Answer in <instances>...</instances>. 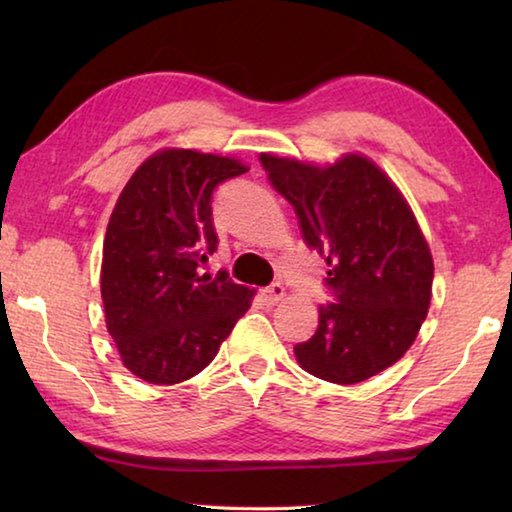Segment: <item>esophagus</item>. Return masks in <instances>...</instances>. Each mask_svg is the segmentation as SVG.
Segmentation results:
<instances>
[{
  "instance_id": "1",
  "label": "esophagus",
  "mask_w": 512,
  "mask_h": 512,
  "mask_svg": "<svg viewBox=\"0 0 512 512\" xmlns=\"http://www.w3.org/2000/svg\"><path fill=\"white\" fill-rule=\"evenodd\" d=\"M284 296H287V291H284V284L282 282H273L271 287L262 289V298L266 305H277Z\"/></svg>"
}]
</instances>
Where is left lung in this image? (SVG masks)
<instances>
[{
    "mask_svg": "<svg viewBox=\"0 0 512 512\" xmlns=\"http://www.w3.org/2000/svg\"><path fill=\"white\" fill-rule=\"evenodd\" d=\"M259 160L329 266L334 302L318 307L316 334L293 348L298 363L332 384L375 377L411 348L431 302L433 259L409 203L357 153L329 167L271 153Z\"/></svg>",
    "mask_w": 512,
    "mask_h": 512,
    "instance_id": "8db88e82",
    "label": "left lung"
}]
</instances>
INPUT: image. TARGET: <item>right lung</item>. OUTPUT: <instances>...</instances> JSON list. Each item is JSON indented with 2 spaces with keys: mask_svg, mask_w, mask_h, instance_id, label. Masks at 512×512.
I'll use <instances>...</instances> for the list:
<instances>
[{
  "mask_svg": "<svg viewBox=\"0 0 512 512\" xmlns=\"http://www.w3.org/2000/svg\"><path fill=\"white\" fill-rule=\"evenodd\" d=\"M246 171L235 158L164 149L119 194L103 241L101 298L121 361L149 384L198 375L250 307L248 287L201 271L219 244L214 189Z\"/></svg>",
  "mask_w": 512,
  "mask_h": 512,
  "instance_id": "add662e5",
  "label": "right lung"
}]
</instances>
